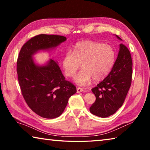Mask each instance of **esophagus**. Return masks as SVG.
Masks as SVG:
<instances>
[{
  "instance_id": "1",
  "label": "esophagus",
  "mask_w": 150,
  "mask_h": 150,
  "mask_svg": "<svg viewBox=\"0 0 150 150\" xmlns=\"http://www.w3.org/2000/svg\"><path fill=\"white\" fill-rule=\"evenodd\" d=\"M83 91H84V89H83V88H81V87H77V92L78 93L83 92Z\"/></svg>"
}]
</instances>
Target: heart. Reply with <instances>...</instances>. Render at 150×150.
<instances>
[{
	"label": "heart",
	"mask_w": 150,
	"mask_h": 150,
	"mask_svg": "<svg viewBox=\"0 0 150 150\" xmlns=\"http://www.w3.org/2000/svg\"><path fill=\"white\" fill-rule=\"evenodd\" d=\"M116 61V52L112 46L90 40L77 43L73 52L68 50L63 58L65 75L73 77L82 64L83 69L75 76V82L85 85L93 79L100 81L107 76Z\"/></svg>",
	"instance_id": "obj_1"
}]
</instances>
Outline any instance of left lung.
Instances as JSON below:
<instances>
[{
  "mask_svg": "<svg viewBox=\"0 0 150 150\" xmlns=\"http://www.w3.org/2000/svg\"><path fill=\"white\" fill-rule=\"evenodd\" d=\"M132 78V60L130 52L125 45L120 44L118 57L111 71L92 88L96 100L90 107L91 112L102 118L115 114L123 105L131 86Z\"/></svg>",
  "mask_w": 150,
  "mask_h": 150,
  "instance_id": "8db88e82",
  "label": "left lung"
}]
</instances>
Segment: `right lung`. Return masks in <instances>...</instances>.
<instances>
[{
    "mask_svg": "<svg viewBox=\"0 0 150 150\" xmlns=\"http://www.w3.org/2000/svg\"><path fill=\"white\" fill-rule=\"evenodd\" d=\"M65 40L59 35H35L22 45L18 57L16 71L22 96L31 110L45 118L62 115L77 88L65 80L56 62L50 59L46 65L39 67L32 56L37 51L55 47Z\"/></svg>",
    "mask_w": 150,
    "mask_h": 150,
    "instance_id": "add662e5",
    "label": "right lung"
}]
</instances>
